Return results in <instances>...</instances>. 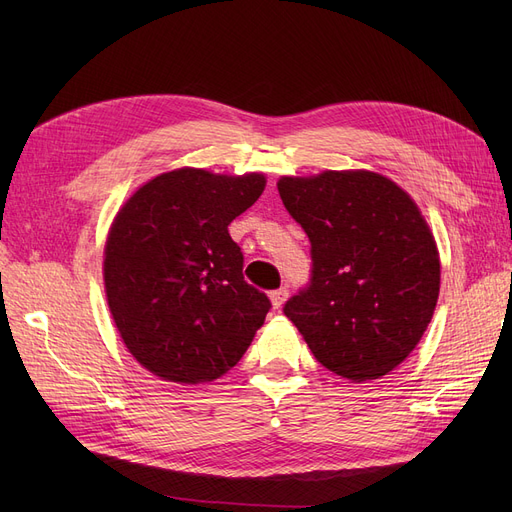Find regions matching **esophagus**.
I'll list each match as a JSON object with an SVG mask.
<instances>
[{"instance_id": "34e87169", "label": "esophagus", "mask_w": 512, "mask_h": 512, "mask_svg": "<svg viewBox=\"0 0 512 512\" xmlns=\"http://www.w3.org/2000/svg\"><path fill=\"white\" fill-rule=\"evenodd\" d=\"M270 299H272V305L278 309L284 305V301L288 299V286H280L278 290H272L270 292Z\"/></svg>"}]
</instances>
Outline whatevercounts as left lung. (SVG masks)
<instances>
[{"mask_svg":"<svg viewBox=\"0 0 512 512\" xmlns=\"http://www.w3.org/2000/svg\"><path fill=\"white\" fill-rule=\"evenodd\" d=\"M280 199L311 242V276L284 305L313 357L346 380H378L432 321L440 257L413 199L373 172L282 178Z\"/></svg>","mask_w":512,"mask_h":512,"instance_id":"8db88e82","label":"left lung"}]
</instances>
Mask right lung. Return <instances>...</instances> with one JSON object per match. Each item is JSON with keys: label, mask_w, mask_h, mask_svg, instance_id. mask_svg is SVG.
I'll return each mask as SVG.
<instances>
[{"label": "right lung", "mask_w": 512, "mask_h": 512, "mask_svg": "<svg viewBox=\"0 0 512 512\" xmlns=\"http://www.w3.org/2000/svg\"><path fill=\"white\" fill-rule=\"evenodd\" d=\"M261 174L182 168L141 186L105 242L107 305L132 357L168 382L230 371L272 309L242 276L228 226L263 193Z\"/></svg>", "instance_id": "right-lung-1"}]
</instances>
